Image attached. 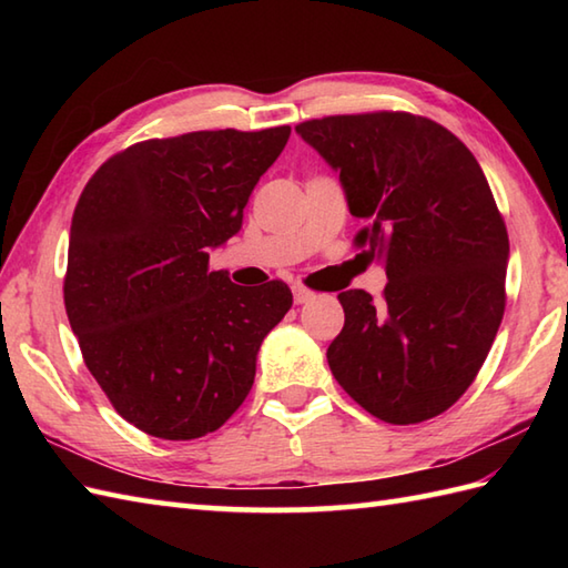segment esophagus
Segmentation results:
<instances>
[{"label":"esophagus","instance_id":"obj_1","mask_svg":"<svg viewBox=\"0 0 568 568\" xmlns=\"http://www.w3.org/2000/svg\"><path fill=\"white\" fill-rule=\"evenodd\" d=\"M312 297H315V293L307 291V287L293 285V300H295V305H305V303H310Z\"/></svg>","mask_w":568,"mask_h":568}]
</instances>
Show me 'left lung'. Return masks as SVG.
<instances>
[{
    "label": "left lung",
    "instance_id": "left-lung-1",
    "mask_svg": "<svg viewBox=\"0 0 568 568\" xmlns=\"http://www.w3.org/2000/svg\"><path fill=\"white\" fill-rule=\"evenodd\" d=\"M295 131L339 173L358 246L385 256L381 303L339 293L327 348L342 388L390 425L449 409L474 383L505 312L510 244L488 180L452 131L405 112L312 119Z\"/></svg>",
    "mask_w": 568,
    "mask_h": 568
}]
</instances>
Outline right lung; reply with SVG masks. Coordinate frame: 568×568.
Masks as SVG:
<instances>
[{
    "label": "right lung",
    "mask_w": 568,
    "mask_h": 568,
    "mask_svg": "<svg viewBox=\"0 0 568 568\" xmlns=\"http://www.w3.org/2000/svg\"><path fill=\"white\" fill-rule=\"evenodd\" d=\"M291 126L141 141L90 178L70 224L65 312L84 366L131 425L187 442L220 429L256 378L291 287L210 271Z\"/></svg>",
    "instance_id": "right-lung-1"
}]
</instances>
